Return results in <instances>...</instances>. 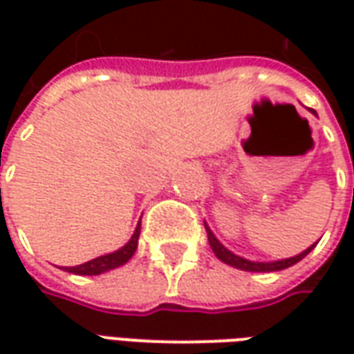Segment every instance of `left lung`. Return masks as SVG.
Instances as JSON below:
<instances>
[{
	"label": "left lung",
	"mask_w": 354,
	"mask_h": 354,
	"mask_svg": "<svg viewBox=\"0 0 354 354\" xmlns=\"http://www.w3.org/2000/svg\"><path fill=\"white\" fill-rule=\"evenodd\" d=\"M313 113H317L315 109H311ZM205 230H207L208 235V243H210V248H212V252L216 254V258L223 263H227V266L235 267V269H241V271H252V273H271V271H282V269H286V267H292L294 263H297L299 260H304L307 254L311 252L315 245H311L307 250H304L301 254H297V256H292V258H286V260H274V261H252V260H246L243 256H237L235 252H231L230 248H225V246L216 239V235L212 233V230L208 227L207 223H205Z\"/></svg>",
	"instance_id": "obj_1"
}]
</instances>
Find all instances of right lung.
Returning <instances> with one entry per match:
<instances>
[{
	"label": "right lung",
	"mask_w": 354,
	"mask_h": 354,
	"mask_svg": "<svg viewBox=\"0 0 354 354\" xmlns=\"http://www.w3.org/2000/svg\"><path fill=\"white\" fill-rule=\"evenodd\" d=\"M142 220V218H140ZM138 237H140V222L136 225V230L132 233V237L129 239V243L124 246H121L119 250L115 252L104 254V256H98L94 260L87 261V263H81V266H73V267H62L64 271L73 274H102L108 273L111 269H117V267L124 266L127 261L131 260L136 248H138Z\"/></svg>",
	"instance_id": "obj_1"
}]
</instances>
